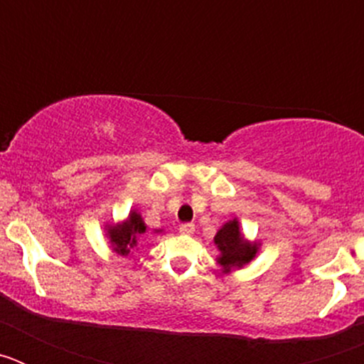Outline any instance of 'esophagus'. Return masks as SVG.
<instances>
[{
    "label": "esophagus",
    "mask_w": 364,
    "mask_h": 364,
    "mask_svg": "<svg viewBox=\"0 0 364 364\" xmlns=\"http://www.w3.org/2000/svg\"><path fill=\"white\" fill-rule=\"evenodd\" d=\"M178 231L182 235H193L195 233V224H189V222H186V224H180Z\"/></svg>",
    "instance_id": "1"
}]
</instances>
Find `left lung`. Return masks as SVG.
Listing matches in <instances>:
<instances>
[{
  "label": "left lung",
  "mask_w": 364,
  "mask_h": 364,
  "mask_svg": "<svg viewBox=\"0 0 364 364\" xmlns=\"http://www.w3.org/2000/svg\"><path fill=\"white\" fill-rule=\"evenodd\" d=\"M215 246L218 247L217 262L222 266V272L230 273L231 269L244 268L250 264L259 253V242H250L240 233L239 220H228L215 235Z\"/></svg>",
  "instance_id": "1"
}]
</instances>
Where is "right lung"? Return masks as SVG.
Masks as SVG:
<instances>
[{
  "label": "right lung",
  "instance_id": "right-lung-1",
  "mask_svg": "<svg viewBox=\"0 0 364 364\" xmlns=\"http://www.w3.org/2000/svg\"><path fill=\"white\" fill-rule=\"evenodd\" d=\"M107 230V237L111 240V247L118 255L127 257L131 253L133 247H136L138 239L146 233L147 226L144 222L142 215L138 213L136 210H133L129 213V217L125 218L120 224H111V226H105Z\"/></svg>",
  "mask_w": 364,
  "mask_h": 364
}]
</instances>
